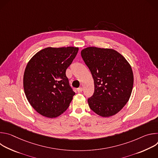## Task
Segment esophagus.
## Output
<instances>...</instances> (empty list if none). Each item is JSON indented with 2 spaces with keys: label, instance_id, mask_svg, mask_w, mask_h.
Returning <instances> with one entry per match:
<instances>
[{
  "label": "esophagus",
  "instance_id": "1",
  "mask_svg": "<svg viewBox=\"0 0 158 158\" xmlns=\"http://www.w3.org/2000/svg\"><path fill=\"white\" fill-rule=\"evenodd\" d=\"M77 91L78 92V93H82V88L81 87H79V88H77Z\"/></svg>",
  "mask_w": 158,
  "mask_h": 158
}]
</instances>
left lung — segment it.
Returning a JSON list of instances; mask_svg holds the SVG:
<instances>
[{
  "label": "left lung",
  "instance_id": "left-lung-1",
  "mask_svg": "<svg viewBox=\"0 0 158 158\" xmlns=\"http://www.w3.org/2000/svg\"><path fill=\"white\" fill-rule=\"evenodd\" d=\"M81 56L91 73L94 92L89 98V106L102 117L117 114L126 104L131 96L134 77L126 59L111 49L87 48Z\"/></svg>",
  "mask_w": 158,
  "mask_h": 158
}]
</instances>
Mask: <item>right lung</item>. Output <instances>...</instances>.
I'll use <instances>...</instances> for the list:
<instances>
[{
	"label": "right lung",
	"instance_id": "add662e5",
	"mask_svg": "<svg viewBox=\"0 0 158 158\" xmlns=\"http://www.w3.org/2000/svg\"><path fill=\"white\" fill-rule=\"evenodd\" d=\"M78 48H47L28 62L24 89L32 107L40 114L56 118L68 108L75 95L65 71L76 57Z\"/></svg>",
	"mask_w": 158,
	"mask_h": 158
}]
</instances>
